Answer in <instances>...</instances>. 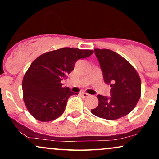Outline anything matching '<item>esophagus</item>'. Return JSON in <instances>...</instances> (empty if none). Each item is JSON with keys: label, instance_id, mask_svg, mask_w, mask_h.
Listing matches in <instances>:
<instances>
[{"label": "esophagus", "instance_id": "obj_1", "mask_svg": "<svg viewBox=\"0 0 159 159\" xmlns=\"http://www.w3.org/2000/svg\"><path fill=\"white\" fill-rule=\"evenodd\" d=\"M80 95H81V97H83V98H87V97H89V96H90V95H89L88 93H85V92H81V93H80Z\"/></svg>", "mask_w": 159, "mask_h": 159}]
</instances>
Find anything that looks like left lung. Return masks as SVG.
Instances as JSON below:
<instances>
[{"label":"left lung","mask_w":159,"mask_h":159,"mask_svg":"<svg viewBox=\"0 0 159 159\" xmlns=\"http://www.w3.org/2000/svg\"><path fill=\"white\" fill-rule=\"evenodd\" d=\"M104 81L110 84L111 97L98 95V105L91 113L100 118L114 120L125 116L136 106L141 95V81L134 66L110 49H94Z\"/></svg>","instance_id":"8db88e82"}]
</instances>
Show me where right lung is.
Masks as SVG:
<instances>
[{
	"label": "right lung",
	"mask_w": 159,
	"mask_h": 159,
	"mask_svg": "<svg viewBox=\"0 0 159 159\" xmlns=\"http://www.w3.org/2000/svg\"><path fill=\"white\" fill-rule=\"evenodd\" d=\"M93 50L62 48L41 54L23 78V99L36 120L49 122L64 112L69 96L78 93L63 87L61 81L74 69L76 61L90 57Z\"/></svg>",
	"instance_id": "1"
}]
</instances>
